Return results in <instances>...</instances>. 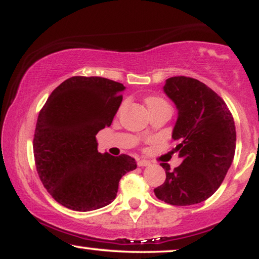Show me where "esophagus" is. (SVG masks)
Listing matches in <instances>:
<instances>
[{"mask_svg": "<svg viewBox=\"0 0 259 259\" xmlns=\"http://www.w3.org/2000/svg\"><path fill=\"white\" fill-rule=\"evenodd\" d=\"M138 166H139V167H144V166H148L151 164L150 161L148 160H145V159H139V160H138Z\"/></svg>", "mask_w": 259, "mask_h": 259, "instance_id": "34e87169", "label": "esophagus"}]
</instances>
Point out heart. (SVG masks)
<instances>
[{
	"mask_svg": "<svg viewBox=\"0 0 259 259\" xmlns=\"http://www.w3.org/2000/svg\"><path fill=\"white\" fill-rule=\"evenodd\" d=\"M162 102H165V101L162 100L161 98H158V97H150L146 99V105L148 108L152 107V106L158 105V104H162Z\"/></svg>",
	"mask_w": 259,
	"mask_h": 259,
	"instance_id": "1",
	"label": "heart"
}]
</instances>
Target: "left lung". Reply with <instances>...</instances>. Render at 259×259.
<instances>
[{
	"mask_svg": "<svg viewBox=\"0 0 259 259\" xmlns=\"http://www.w3.org/2000/svg\"><path fill=\"white\" fill-rule=\"evenodd\" d=\"M166 95L178 108L172 138L183 159L173 171L161 162L166 179L154 189L158 199L176 206L201 203L224 180L236 151V127L224 100L199 80L173 76L166 80Z\"/></svg>",
	"mask_w": 259,
	"mask_h": 259,
	"instance_id": "8db88e82",
	"label": "left lung"
}]
</instances>
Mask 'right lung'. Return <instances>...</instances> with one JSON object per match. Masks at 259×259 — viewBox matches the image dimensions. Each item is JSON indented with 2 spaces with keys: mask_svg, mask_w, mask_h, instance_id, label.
Masks as SVG:
<instances>
[{
  "mask_svg": "<svg viewBox=\"0 0 259 259\" xmlns=\"http://www.w3.org/2000/svg\"><path fill=\"white\" fill-rule=\"evenodd\" d=\"M122 83L72 76L55 88L38 113L33 150L48 193L67 208L87 212L115 199L123 175L137 168L127 154L98 151V132L109 127L122 101Z\"/></svg>",
  "mask_w": 259,
  "mask_h": 259,
  "instance_id": "obj_1",
  "label": "right lung"
}]
</instances>
